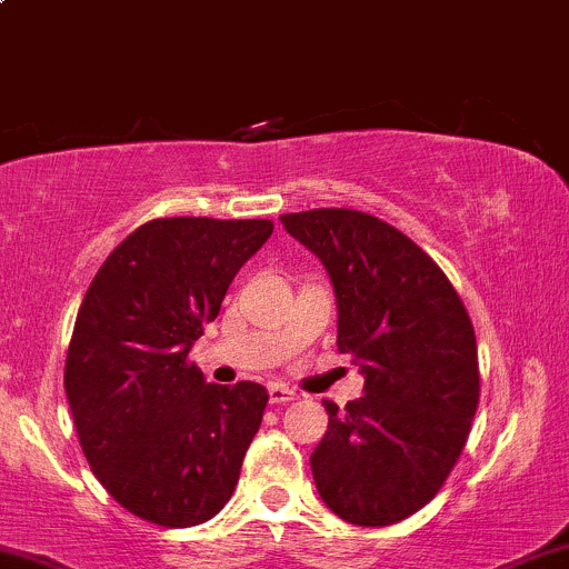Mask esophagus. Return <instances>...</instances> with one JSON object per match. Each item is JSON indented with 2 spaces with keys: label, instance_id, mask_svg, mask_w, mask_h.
Segmentation results:
<instances>
[{
  "label": "esophagus",
  "instance_id": "1",
  "mask_svg": "<svg viewBox=\"0 0 569 569\" xmlns=\"http://www.w3.org/2000/svg\"><path fill=\"white\" fill-rule=\"evenodd\" d=\"M267 392H270L272 406H289V402L297 400V392H293V389H289L286 385H270V387H267Z\"/></svg>",
  "mask_w": 569,
  "mask_h": 569
}]
</instances>
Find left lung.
Masks as SVG:
<instances>
[{
  "mask_svg": "<svg viewBox=\"0 0 569 569\" xmlns=\"http://www.w3.org/2000/svg\"><path fill=\"white\" fill-rule=\"evenodd\" d=\"M280 222L326 264L337 347L366 373L360 400H326L315 485L347 522L395 525L432 501L467 445L480 402L475 326L440 264L385 219L310 209Z\"/></svg>",
  "mask_w": 569,
  "mask_h": 569,
  "instance_id": "obj_1",
  "label": "left lung"
}]
</instances>
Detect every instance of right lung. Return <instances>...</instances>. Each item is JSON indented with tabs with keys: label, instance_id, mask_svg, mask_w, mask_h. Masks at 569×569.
<instances>
[{
	"label": "right lung",
	"instance_id": "right-lung-1",
	"mask_svg": "<svg viewBox=\"0 0 569 569\" xmlns=\"http://www.w3.org/2000/svg\"><path fill=\"white\" fill-rule=\"evenodd\" d=\"M270 219L161 217L100 264L66 355V395L92 475L161 527L207 522L230 501L267 389L207 385L188 358Z\"/></svg>",
	"mask_w": 569,
	"mask_h": 569
}]
</instances>
